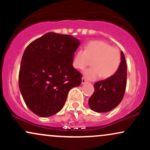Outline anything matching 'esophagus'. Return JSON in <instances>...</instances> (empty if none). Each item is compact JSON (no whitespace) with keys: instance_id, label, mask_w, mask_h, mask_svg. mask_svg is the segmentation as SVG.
<instances>
[{"instance_id":"obj_1","label":"esophagus","mask_w":150,"mask_h":150,"mask_svg":"<svg viewBox=\"0 0 150 150\" xmlns=\"http://www.w3.org/2000/svg\"><path fill=\"white\" fill-rule=\"evenodd\" d=\"M87 80H86L85 78H84V77H82V85H84V84L87 83Z\"/></svg>"}]
</instances>
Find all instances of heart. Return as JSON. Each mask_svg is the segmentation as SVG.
Returning <instances> with one entry per match:
<instances>
[{
  "mask_svg": "<svg viewBox=\"0 0 150 150\" xmlns=\"http://www.w3.org/2000/svg\"><path fill=\"white\" fill-rule=\"evenodd\" d=\"M92 60V68L83 71L85 77L96 80L99 77L107 79L114 75L120 64V51L104 41H92L80 49L74 56L73 65L76 69H83Z\"/></svg>",
  "mask_w": 150,
  "mask_h": 150,
  "instance_id": "1",
  "label": "heart"
}]
</instances>
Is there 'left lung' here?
Listing matches in <instances>:
<instances>
[{
	"mask_svg": "<svg viewBox=\"0 0 150 150\" xmlns=\"http://www.w3.org/2000/svg\"><path fill=\"white\" fill-rule=\"evenodd\" d=\"M120 64L114 75L94 85V92L88 104L92 111L105 113L116 108L124 96L126 87L127 65L123 51L120 52Z\"/></svg>",
	"mask_w": 150,
	"mask_h": 150,
	"instance_id": "obj_1",
	"label": "left lung"
}]
</instances>
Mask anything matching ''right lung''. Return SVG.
<instances>
[{
  "label": "right lung",
  "mask_w": 150,
  "mask_h": 150,
  "mask_svg": "<svg viewBox=\"0 0 150 150\" xmlns=\"http://www.w3.org/2000/svg\"><path fill=\"white\" fill-rule=\"evenodd\" d=\"M80 42L71 35L49 32L32 42L24 51L19 87L26 105L40 117L62 109L68 92L82 82L73 66Z\"/></svg>",
  "instance_id": "1"
}]
</instances>
